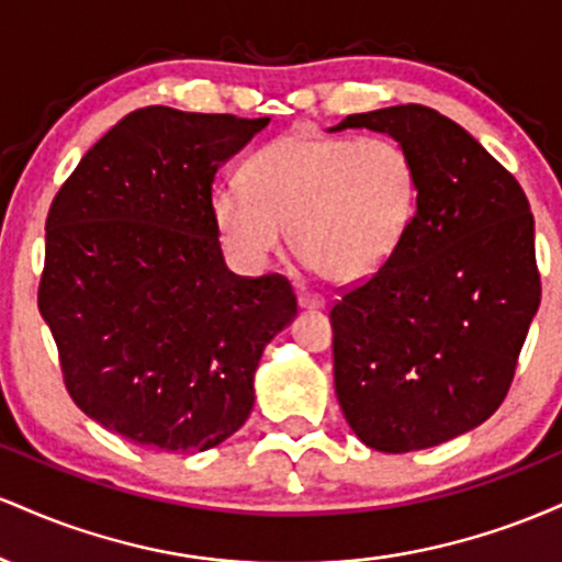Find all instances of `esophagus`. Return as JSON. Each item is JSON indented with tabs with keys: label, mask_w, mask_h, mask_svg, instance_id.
I'll return each instance as SVG.
<instances>
[{
	"label": "esophagus",
	"mask_w": 562,
	"mask_h": 562,
	"mask_svg": "<svg viewBox=\"0 0 562 562\" xmlns=\"http://www.w3.org/2000/svg\"><path fill=\"white\" fill-rule=\"evenodd\" d=\"M299 308H308V312H319V308H325V299H319V295L301 293L299 295Z\"/></svg>",
	"instance_id": "34e87169"
}]
</instances>
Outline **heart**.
Instances as JSON below:
<instances>
[{"instance_id": "b5f03b06", "label": "heart", "mask_w": 562, "mask_h": 562, "mask_svg": "<svg viewBox=\"0 0 562 562\" xmlns=\"http://www.w3.org/2000/svg\"><path fill=\"white\" fill-rule=\"evenodd\" d=\"M240 184L211 195L214 227L232 259L267 267L290 229L303 267L338 285L375 274L417 211V166L391 137L299 128L245 160Z\"/></svg>"}]
</instances>
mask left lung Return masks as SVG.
<instances>
[{"label":"left lung","mask_w":562,"mask_h":562,"mask_svg":"<svg viewBox=\"0 0 562 562\" xmlns=\"http://www.w3.org/2000/svg\"><path fill=\"white\" fill-rule=\"evenodd\" d=\"M417 166V211L375 274L330 308L335 393L385 454L468 434L505 402L541 301L524 187L460 124L425 105L348 115Z\"/></svg>","instance_id":"obj_1"}]
</instances>
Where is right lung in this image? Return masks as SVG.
<instances>
[{
	"label": "right lung",
	"instance_id": "right-lung-1",
	"mask_svg": "<svg viewBox=\"0 0 562 562\" xmlns=\"http://www.w3.org/2000/svg\"><path fill=\"white\" fill-rule=\"evenodd\" d=\"M267 124L139 108L49 205L38 312L63 383L139 447L205 451L235 434L263 346L299 312L282 274L229 272L211 216L218 166Z\"/></svg>",
	"mask_w": 562,
	"mask_h": 562
}]
</instances>
